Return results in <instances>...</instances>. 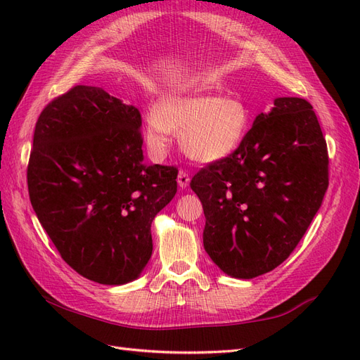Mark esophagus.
I'll use <instances>...</instances> for the list:
<instances>
[{"label": "esophagus", "instance_id": "1", "mask_svg": "<svg viewBox=\"0 0 360 360\" xmlns=\"http://www.w3.org/2000/svg\"><path fill=\"white\" fill-rule=\"evenodd\" d=\"M189 181H191V177H189L188 171L180 169V171H179V176H177L179 186H180L181 189H183V188H188V186H189Z\"/></svg>", "mask_w": 360, "mask_h": 360}]
</instances>
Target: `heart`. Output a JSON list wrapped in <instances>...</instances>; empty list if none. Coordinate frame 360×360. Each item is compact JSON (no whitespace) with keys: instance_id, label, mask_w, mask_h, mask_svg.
<instances>
[{"instance_id":"b5f03b06","label":"heart","mask_w":360,"mask_h":360,"mask_svg":"<svg viewBox=\"0 0 360 360\" xmlns=\"http://www.w3.org/2000/svg\"><path fill=\"white\" fill-rule=\"evenodd\" d=\"M248 106L236 97L188 93L162 97L144 120L151 155L167 153L172 134H181V147L201 162L230 156L248 134Z\"/></svg>"}]
</instances>
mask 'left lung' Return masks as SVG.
<instances>
[{
	"label": "left lung",
	"mask_w": 360,
	"mask_h": 360,
	"mask_svg": "<svg viewBox=\"0 0 360 360\" xmlns=\"http://www.w3.org/2000/svg\"><path fill=\"white\" fill-rule=\"evenodd\" d=\"M328 186V146L312 105L278 97L236 151L192 177L205 252L233 278L267 274L296 249Z\"/></svg>",
	"instance_id": "8db88e82"
}]
</instances>
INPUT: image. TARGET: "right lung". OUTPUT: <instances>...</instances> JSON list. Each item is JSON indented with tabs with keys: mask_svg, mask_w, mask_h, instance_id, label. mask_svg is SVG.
Segmentation results:
<instances>
[{
	"mask_svg": "<svg viewBox=\"0 0 360 360\" xmlns=\"http://www.w3.org/2000/svg\"><path fill=\"white\" fill-rule=\"evenodd\" d=\"M138 108L76 85L41 111L27 181L41 226L86 279H136L153 250L151 222L177 192L176 167L143 162Z\"/></svg>",
	"mask_w": 360,
	"mask_h": 360,
	"instance_id": "add662e5",
	"label": "right lung"
}]
</instances>
